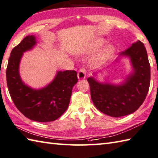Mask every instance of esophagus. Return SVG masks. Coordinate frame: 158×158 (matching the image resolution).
Wrapping results in <instances>:
<instances>
[{"mask_svg":"<svg viewBox=\"0 0 158 158\" xmlns=\"http://www.w3.org/2000/svg\"><path fill=\"white\" fill-rule=\"evenodd\" d=\"M86 78V70L84 68H81L78 73V80H84Z\"/></svg>","mask_w":158,"mask_h":158,"instance_id":"obj_1","label":"esophagus"}]
</instances>
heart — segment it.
Instances as JSON below:
<instances>
[{"instance_id":"1","label":"heart","mask_w":158,"mask_h":158,"mask_svg":"<svg viewBox=\"0 0 158 158\" xmlns=\"http://www.w3.org/2000/svg\"><path fill=\"white\" fill-rule=\"evenodd\" d=\"M105 43L104 39L99 38L92 41L88 45L85 46H81L73 51V53L76 55H83V54H91L100 48ZM115 51V48L113 45L109 44L106 46L98 52L94 59H93V65L96 66H101L110 60L113 56Z\"/></svg>"}]
</instances>
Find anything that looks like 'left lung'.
<instances>
[{"label":"left lung","mask_w":158,"mask_h":158,"mask_svg":"<svg viewBox=\"0 0 158 158\" xmlns=\"http://www.w3.org/2000/svg\"><path fill=\"white\" fill-rule=\"evenodd\" d=\"M119 57L130 58L133 69L123 83L100 82L94 77L87 79L95 107L102 113L113 117H123L137 110L145 99L150 85V65L143 43L137 41L121 52ZM93 73L96 76L97 73Z\"/></svg>","instance_id":"left-lung-1"}]
</instances>
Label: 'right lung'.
<instances>
[{
    "instance_id": "1",
    "label": "right lung",
    "mask_w": 158,
    "mask_h": 158,
    "mask_svg": "<svg viewBox=\"0 0 158 158\" xmlns=\"http://www.w3.org/2000/svg\"><path fill=\"white\" fill-rule=\"evenodd\" d=\"M34 35H28L11 50L6 71L9 94L20 112L31 120L53 121L68 108L72 88L78 82L74 70L59 71L54 80L44 88L35 89L22 81L19 67L23 53L36 45Z\"/></svg>"
}]
</instances>
